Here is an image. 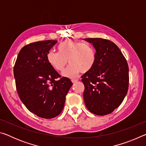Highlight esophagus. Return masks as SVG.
I'll return each mask as SVG.
<instances>
[{
  "label": "esophagus",
  "instance_id": "34e87169",
  "mask_svg": "<svg viewBox=\"0 0 146 146\" xmlns=\"http://www.w3.org/2000/svg\"><path fill=\"white\" fill-rule=\"evenodd\" d=\"M71 82L73 84H75L78 82V79H72V80H71Z\"/></svg>",
  "mask_w": 146,
  "mask_h": 146
}]
</instances>
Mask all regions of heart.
Segmentation results:
<instances>
[{"instance_id":"1","label":"heart","mask_w":146,"mask_h":146,"mask_svg":"<svg viewBox=\"0 0 146 146\" xmlns=\"http://www.w3.org/2000/svg\"><path fill=\"white\" fill-rule=\"evenodd\" d=\"M58 50L59 52L49 51L47 54V60L51 67L58 71L64 70L69 60L71 65L62 72L65 77H77L81 72H89L95 65L96 51L89 44L68 40L59 45Z\"/></svg>"}]
</instances>
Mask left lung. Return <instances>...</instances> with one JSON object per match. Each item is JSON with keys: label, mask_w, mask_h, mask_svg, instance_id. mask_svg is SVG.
Segmentation results:
<instances>
[{"label": "left lung", "mask_w": 146, "mask_h": 146, "mask_svg": "<svg viewBox=\"0 0 146 146\" xmlns=\"http://www.w3.org/2000/svg\"><path fill=\"white\" fill-rule=\"evenodd\" d=\"M84 40L93 44L97 54L95 66L81 80L85 87V104L93 114L108 115L122 104L127 93V62L113 42L100 38Z\"/></svg>", "instance_id": "obj_1"}]
</instances>
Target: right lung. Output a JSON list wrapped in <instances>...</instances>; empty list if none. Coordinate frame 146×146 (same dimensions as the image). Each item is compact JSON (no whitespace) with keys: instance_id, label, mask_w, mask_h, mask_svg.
I'll list each match as a JSON object with an SVG mask.
<instances>
[{"instance_id":"add662e5","label":"right lung","mask_w":146,"mask_h":146,"mask_svg":"<svg viewBox=\"0 0 146 146\" xmlns=\"http://www.w3.org/2000/svg\"><path fill=\"white\" fill-rule=\"evenodd\" d=\"M56 42L48 40L24 46L13 68L20 99L29 111L47 119L62 112L73 85L70 78H61L47 60V54Z\"/></svg>"}]
</instances>
